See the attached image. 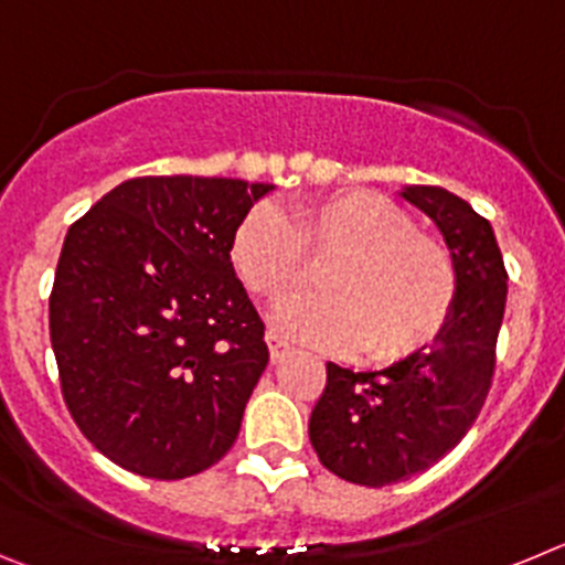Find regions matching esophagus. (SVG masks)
I'll use <instances>...</instances> for the list:
<instances>
[{"mask_svg": "<svg viewBox=\"0 0 565 565\" xmlns=\"http://www.w3.org/2000/svg\"><path fill=\"white\" fill-rule=\"evenodd\" d=\"M266 342H268V353H271V362H282V359L291 356V353H294L291 344L282 342L279 337H274V333L266 339Z\"/></svg>", "mask_w": 565, "mask_h": 565, "instance_id": "obj_1", "label": "esophagus"}]
</instances>
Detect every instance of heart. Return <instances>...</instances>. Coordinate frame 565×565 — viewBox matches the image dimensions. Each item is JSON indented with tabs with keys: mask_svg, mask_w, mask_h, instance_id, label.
<instances>
[{
	"mask_svg": "<svg viewBox=\"0 0 565 565\" xmlns=\"http://www.w3.org/2000/svg\"><path fill=\"white\" fill-rule=\"evenodd\" d=\"M309 259H326L319 297L288 299L274 313L282 337L326 351H356L402 364L436 344L456 308V263L441 239L418 232L411 212L364 189L306 203L288 221L259 203L232 237L243 286L277 302L306 282Z\"/></svg>",
	"mask_w": 565,
	"mask_h": 565,
	"instance_id": "b5f03b06",
	"label": "heart"
}]
</instances>
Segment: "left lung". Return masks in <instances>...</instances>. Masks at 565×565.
<instances>
[{
	"label": "left lung",
	"instance_id": "left-lung-1",
	"mask_svg": "<svg viewBox=\"0 0 565 565\" xmlns=\"http://www.w3.org/2000/svg\"><path fill=\"white\" fill-rule=\"evenodd\" d=\"M402 198L441 228L458 294L450 322L422 356L373 373L328 362L308 436L333 476L362 487L407 481L467 436L492 387L507 308L509 277L487 217L441 186H407Z\"/></svg>",
	"mask_w": 565,
	"mask_h": 565
}]
</instances>
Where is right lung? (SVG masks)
Listing matches in <instances>:
<instances>
[{"instance_id": "add662e5", "label": "right lung", "mask_w": 565, "mask_h": 565, "mask_svg": "<svg viewBox=\"0 0 565 565\" xmlns=\"http://www.w3.org/2000/svg\"><path fill=\"white\" fill-rule=\"evenodd\" d=\"M268 189L132 178L64 237L50 291L64 404L84 438L135 476H198L237 441L268 344L232 237Z\"/></svg>"}]
</instances>
